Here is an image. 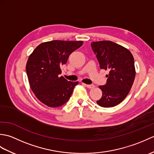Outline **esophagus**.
Wrapping results in <instances>:
<instances>
[{"instance_id":"esophagus-1","label":"esophagus","mask_w":154,"mask_h":154,"mask_svg":"<svg viewBox=\"0 0 154 154\" xmlns=\"http://www.w3.org/2000/svg\"><path fill=\"white\" fill-rule=\"evenodd\" d=\"M83 85H84L85 86H86L87 88H89V89H92V88L94 87V85H93V84H91V85H86V84H84L83 83Z\"/></svg>"}]
</instances>
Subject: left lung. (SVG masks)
Instances as JSON below:
<instances>
[{"label": "left lung", "instance_id": "8db88e82", "mask_svg": "<svg viewBox=\"0 0 154 154\" xmlns=\"http://www.w3.org/2000/svg\"><path fill=\"white\" fill-rule=\"evenodd\" d=\"M91 48L100 69L109 71L106 84L99 86L103 95L97 103L104 108L116 106L129 93L135 79L133 55L128 49L111 41L93 42Z\"/></svg>", "mask_w": 154, "mask_h": 154}]
</instances>
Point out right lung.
I'll return each mask as SVG.
<instances>
[{
  "label": "right lung",
  "mask_w": 154,
  "mask_h": 154,
  "mask_svg": "<svg viewBox=\"0 0 154 154\" xmlns=\"http://www.w3.org/2000/svg\"><path fill=\"white\" fill-rule=\"evenodd\" d=\"M82 41L54 40L37 46L29 56L26 67L31 89L38 99L50 107L66 103L78 81H68L60 67L69 55L83 45Z\"/></svg>",
  "instance_id": "obj_1"
}]
</instances>
